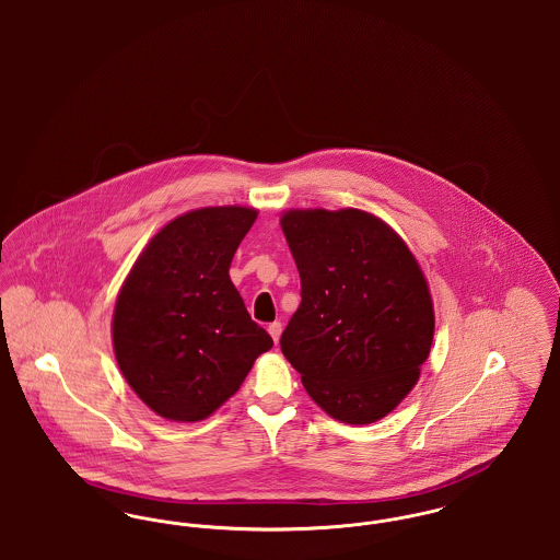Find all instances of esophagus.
Listing matches in <instances>:
<instances>
[{
	"label": "esophagus",
	"instance_id": "34e87169",
	"mask_svg": "<svg viewBox=\"0 0 560 560\" xmlns=\"http://www.w3.org/2000/svg\"><path fill=\"white\" fill-rule=\"evenodd\" d=\"M281 331H283V325H281L279 320H275V323H270V325H268V334H270V338L275 340V345L279 342V338H281Z\"/></svg>",
	"mask_w": 560,
	"mask_h": 560
}]
</instances>
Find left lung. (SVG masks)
I'll return each mask as SVG.
<instances>
[{
	"instance_id": "8db88e82",
	"label": "left lung",
	"mask_w": 560,
	"mask_h": 560,
	"mask_svg": "<svg viewBox=\"0 0 560 560\" xmlns=\"http://www.w3.org/2000/svg\"><path fill=\"white\" fill-rule=\"evenodd\" d=\"M281 229L302 285L281 336L285 359L334 420H382L411 393L432 347L422 268L384 220L363 210H290Z\"/></svg>"
}]
</instances>
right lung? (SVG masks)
I'll return each instance as SVG.
<instances>
[{
	"label": "right lung",
	"mask_w": 560,
	"mask_h": 560,
	"mask_svg": "<svg viewBox=\"0 0 560 560\" xmlns=\"http://www.w3.org/2000/svg\"><path fill=\"white\" fill-rule=\"evenodd\" d=\"M258 212L201 208L149 241L113 313L117 365L140 400L172 422H199L240 390L272 338L249 317L229 268Z\"/></svg>",
	"instance_id": "add662e5"
}]
</instances>
